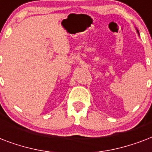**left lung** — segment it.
Listing matches in <instances>:
<instances>
[{
    "label": "left lung",
    "instance_id": "8db88e82",
    "mask_svg": "<svg viewBox=\"0 0 152 152\" xmlns=\"http://www.w3.org/2000/svg\"><path fill=\"white\" fill-rule=\"evenodd\" d=\"M137 33H138V34H139V35H140V33H139V31H138V30H137Z\"/></svg>",
    "mask_w": 152,
    "mask_h": 152
}]
</instances>
